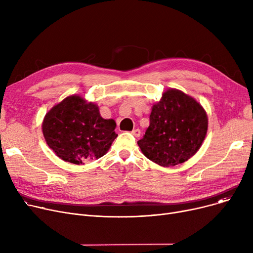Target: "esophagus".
I'll return each instance as SVG.
<instances>
[{
  "label": "esophagus",
  "mask_w": 253,
  "mask_h": 253,
  "mask_svg": "<svg viewBox=\"0 0 253 253\" xmlns=\"http://www.w3.org/2000/svg\"><path fill=\"white\" fill-rule=\"evenodd\" d=\"M131 133L133 134L135 137H139L140 136V130L139 129H134V130H132Z\"/></svg>",
  "instance_id": "obj_1"
}]
</instances>
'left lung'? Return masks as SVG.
I'll return each instance as SVG.
<instances>
[{"instance_id":"1","label":"left lung","mask_w":253,"mask_h":253,"mask_svg":"<svg viewBox=\"0 0 253 253\" xmlns=\"http://www.w3.org/2000/svg\"><path fill=\"white\" fill-rule=\"evenodd\" d=\"M207 128L202 105L182 91L169 89L153 105L150 126L137 143L151 161L163 167L175 166L200 149Z\"/></svg>"}]
</instances>
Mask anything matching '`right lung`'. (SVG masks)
Masks as SVG:
<instances>
[{
  "mask_svg": "<svg viewBox=\"0 0 253 253\" xmlns=\"http://www.w3.org/2000/svg\"><path fill=\"white\" fill-rule=\"evenodd\" d=\"M116 122L105 120L98 106L72 95L46 114L42 129L49 148L65 162L84 164L108 153L115 138Z\"/></svg>",
  "mask_w": 253,
  "mask_h": 253,
  "instance_id": "right-lung-1",
  "label": "right lung"
}]
</instances>
